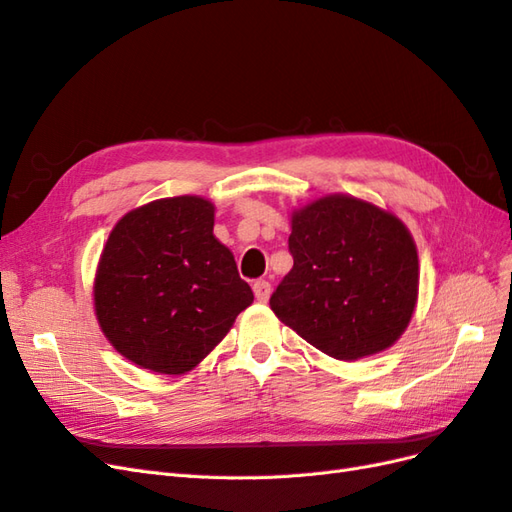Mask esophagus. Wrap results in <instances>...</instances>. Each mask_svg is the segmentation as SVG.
Segmentation results:
<instances>
[{"mask_svg":"<svg viewBox=\"0 0 512 512\" xmlns=\"http://www.w3.org/2000/svg\"><path fill=\"white\" fill-rule=\"evenodd\" d=\"M254 297H256L260 303H267L269 297H271V284H269L267 280L254 282Z\"/></svg>","mask_w":512,"mask_h":512,"instance_id":"obj_1","label":"esophagus"}]
</instances>
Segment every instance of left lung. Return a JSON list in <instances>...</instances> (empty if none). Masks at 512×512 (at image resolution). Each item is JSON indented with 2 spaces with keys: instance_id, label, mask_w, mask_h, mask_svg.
Wrapping results in <instances>:
<instances>
[{
  "instance_id": "8db88e82",
  "label": "left lung",
  "mask_w": 512,
  "mask_h": 512,
  "mask_svg": "<svg viewBox=\"0 0 512 512\" xmlns=\"http://www.w3.org/2000/svg\"><path fill=\"white\" fill-rule=\"evenodd\" d=\"M294 265L271 309L305 342L339 361L395 344L412 318L418 256L408 228L352 196H324L292 215Z\"/></svg>"
}]
</instances>
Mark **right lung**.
<instances>
[{"instance_id": "1", "label": "right lung", "mask_w": 512, "mask_h": 512, "mask_svg": "<svg viewBox=\"0 0 512 512\" xmlns=\"http://www.w3.org/2000/svg\"><path fill=\"white\" fill-rule=\"evenodd\" d=\"M96 316L117 352L158 374L196 367L252 305L213 205L198 196L138 207L108 237L94 284Z\"/></svg>"}]
</instances>
